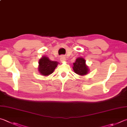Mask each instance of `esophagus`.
Returning <instances> with one entry per match:
<instances>
[{
    "instance_id": "esophagus-1",
    "label": "esophagus",
    "mask_w": 127,
    "mask_h": 127,
    "mask_svg": "<svg viewBox=\"0 0 127 127\" xmlns=\"http://www.w3.org/2000/svg\"><path fill=\"white\" fill-rule=\"evenodd\" d=\"M60 60H61V62H65L66 61V57L65 56H61V57H60Z\"/></svg>"
}]
</instances>
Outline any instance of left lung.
I'll use <instances>...</instances> for the list:
<instances>
[{
	"label": "left lung",
	"instance_id": "left-lung-1",
	"mask_svg": "<svg viewBox=\"0 0 127 127\" xmlns=\"http://www.w3.org/2000/svg\"><path fill=\"white\" fill-rule=\"evenodd\" d=\"M73 70L80 76H85L89 74V68L86 65L85 60L83 57H78L73 63Z\"/></svg>",
	"mask_w": 127,
	"mask_h": 127
}]
</instances>
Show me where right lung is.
<instances>
[{
  "mask_svg": "<svg viewBox=\"0 0 127 127\" xmlns=\"http://www.w3.org/2000/svg\"><path fill=\"white\" fill-rule=\"evenodd\" d=\"M38 64L39 65L38 70L40 74L43 76H47L54 71L59 62L57 61H51L48 57L43 56L39 59Z\"/></svg>",
  "mask_w": 127,
  "mask_h": 127,
  "instance_id": "obj_1",
  "label": "right lung"
}]
</instances>
